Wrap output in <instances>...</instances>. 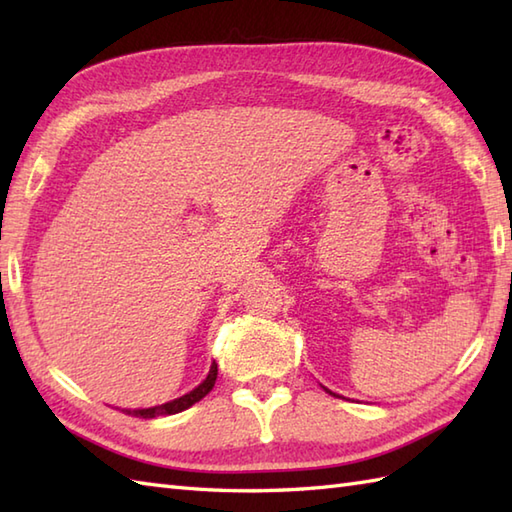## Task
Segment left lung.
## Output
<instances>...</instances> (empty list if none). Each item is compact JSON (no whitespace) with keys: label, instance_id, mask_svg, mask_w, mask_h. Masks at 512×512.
Returning a JSON list of instances; mask_svg holds the SVG:
<instances>
[{"label":"left lung","instance_id":"8db88e82","mask_svg":"<svg viewBox=\"0 0 512 512\" xmlns=\"http://www.w3.org/2000/svg\"><path fill=\"white\" fill-rule=\"evenodd\" d=\"M330 394H332V391H330ZM332 396H336V394H332Z\"/></svg>","mask_w":512,"mask_h":512}]
</instances>
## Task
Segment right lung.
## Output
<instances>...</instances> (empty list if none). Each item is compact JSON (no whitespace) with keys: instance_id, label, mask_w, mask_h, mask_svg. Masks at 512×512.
Returning a JSON list of instances; mask_svg holds the SVG:
<instances>
[{"instance_id":"right-lung-1","label":"right lung","mask_w":512,"mask_h":512,"mask_svg":"<svg viewBox=\"0 0 512 512\" xmlns=\"http://www.w3.org/2000/svg\"><path fill=\"white\" fill-rule=\"evenodd\" d=\"M215 378H217V365L213 361L211 369H209V376H206L202 383L195 387L193 391H189V394H184L176 400L171 402H165V405H158V407H149V409H125V413H132V416L136 418H156V416H173V413H180L184 409H189L191 405H195V402L202 400L209 391L213 389L215 385Z\"/></svg>"}]
</instances>
